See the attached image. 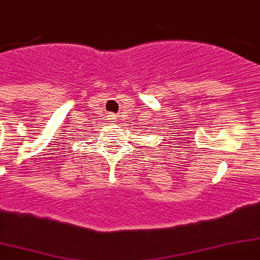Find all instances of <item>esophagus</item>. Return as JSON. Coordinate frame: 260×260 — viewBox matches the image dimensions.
I'll return each mask as SVG.
<instances>
[{
  "label": "esophagus",
  "instance_id": "esophagus-1",
  "mask_svg": "<svg viewBox=\"0 0 260 260\" xmlns=\"http://www.w3.org/2000/svg\"><path fill=\"white\" fill-rule=\"evenodd\" d=\"M109 120H112V121H117V118H116V114H113V113H110L109 114Z\"/></svg>",
  "mask_w": 260,
  "mask_h": 260
}]
</instances>
